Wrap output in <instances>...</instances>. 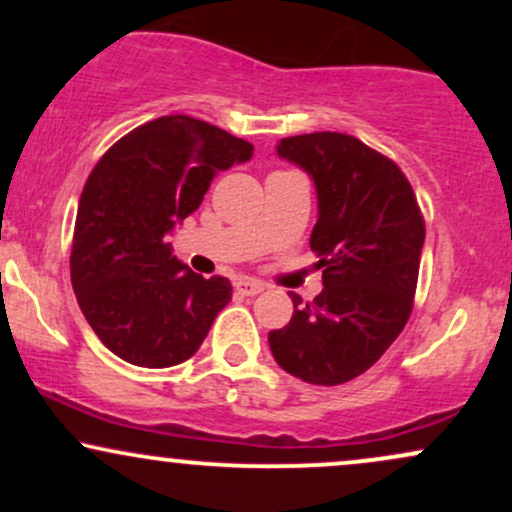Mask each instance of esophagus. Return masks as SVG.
<instances>
[{
  "mask_svg": "<svg viewBox=\"0 0 512 512\" xmlns=\"http://www.w3.org/2000/svg\"><path fill=\"white\" fill-rule=\"evenodd\" d=\"M236 291L240 293V296H257V293L264 291V286L255 279H240L236 284Z\"/></svg>",
  "mask_w": 512,
  "mask_h": 512,
  "instance_id": "esophagus-1",
  "label": "esophagus"
}]
</instances>
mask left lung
<instances>
[{
	"label": "left lung",
	"instance_id": "left-lung-1",
	"mask_svg": "<svg viewBox=\"0 0 512 512\" xmlns=\"http://www.w3.org/2000/svg\"><path fill=\"white\" fill-rule=\"evenodd\" d=\"M276 154L315 182L310 248L322 269L320 296L291 293L293 317L269 332L286 373L313 385H342L378 361L407 325L426 226L395 161L351 134L286 137Z\"/></svg>",
	"mask_w": 512,
	"mask_h": 512
}]
</instances>
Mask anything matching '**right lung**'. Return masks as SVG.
I'll use <instances>...</instances> for the list:
<instances>
[{"mask_svg":"<svg viewBox=\"0 0 512 512\" xmlns=\"http://www.w3.org/2000/svg\"><path fill=\"white\" fill-rule=\"evenodd\" d=\"M252 151L226 129L166 115L125 134L91 170L76 211L72 286L88 325L122 361L178 366L231 301V281L192 272L168 233L197 211L219 170Z\"/></svg>","mask_w":512,"mask_h":512,"instance_id":"1","label":"right lung"}]
</instances>
